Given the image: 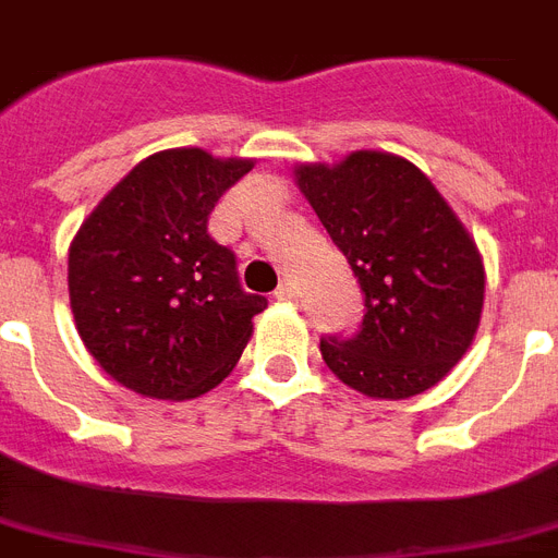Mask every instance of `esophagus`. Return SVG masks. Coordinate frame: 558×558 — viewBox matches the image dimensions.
I'll list each match as a JSON object with an SVG mask.
<instances>
[{
  "mask_svg": "<svg viewBox=\"0 0 558 558\" xmlns=\"http://www.w3.org/2000/svg\"><path fill=\"white\" fill-rule=\"evenodd\" d=\"M275 298H278V301H298V287H294L292 280H283V283L275 289Z\"/></svg>",
  "mask_w": 558,
  "mask_h": 558,
  "instance_id": "obj_1",
  "label": "esophagus"
}]
</instances>
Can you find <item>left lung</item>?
<instances>
[{
    "instance_id": "obj_1",
    "label": "left lung",
    "mask_w": 558,
    "mask_h": 558,
    "mask_svg": "<svg viewBox=\"0 0 558 558\" xmlns=\"http://www.w3.org/2000/svg\"><path fill=\"white\" fill-rule=\"evenodd\" d=\"M294 180L364 294L355 332L320 338L326 366L369 398L436 387L482 320L484 266L468 229L396 154L355 151L332 169L301 166Z\"/></svg>"
}]
</instances>
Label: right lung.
<instances>
[{"label":"right lung","mask_w":558,"mask_h":558,"mask_svg":"<svg viewBox=\"0 0 558 558\" xmlns=\"http://www.w3.org/2000/svg\"><path fill=\"white\" fill-rule=\"evenodd\" d=\"M252 160L171 148L134 166L80 226L68 292L80 338L122 387L197 398L232 373L264 294L243 292L238 257L208 234L220 194Z\"/></svg>","instance_id":"right-lung-1"}]
</instances>
